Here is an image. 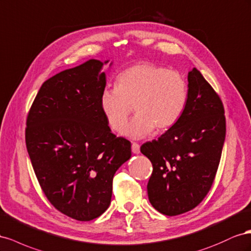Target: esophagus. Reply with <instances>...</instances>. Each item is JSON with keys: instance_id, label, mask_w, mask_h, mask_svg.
<instances>
[{"instance_id": "34e87169", "label": "esophagus", "mask_w": 251, "mask_h": 251, "mask_svg": "<svg viewBox=\"0 0 251 251\" xmlns=\"http://www.w3.org/2000/svg\"><path fill=\"white\" fill-rule=\"evenodd\" d=\"M131 150H132V152L135 153V154L140 153V145L138 144V143H132Z\"/></svg>"}]
</instances>
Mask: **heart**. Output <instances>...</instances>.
Here are the masks:
<instances>
[{"label":"heart","instance_id":"b5f03b06","mask_svg":"<svg viewBox=\"0 0 251 251\" xmlns=\"http://www.w3.org/2000/svg\"><path fill=\"white\" fill-rule=\"evenodd\" d=\"M188 99V85L178 71L149 62L126 68L118 75L116 88H106L100 97L102 111L113 130L123 129L131 106L137 116L123 130L131 139H142L166 130L180 119Z\"/></svg>","mask_w":251,"mask_h":251}]
</instances>
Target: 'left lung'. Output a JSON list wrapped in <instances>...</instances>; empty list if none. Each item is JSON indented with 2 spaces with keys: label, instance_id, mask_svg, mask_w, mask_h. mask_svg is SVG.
I'll use <instances>...</instances> for the list:
<instances>
[{
  "label": "left lung",
  "instance_id": "8db88e82",
  "mask_svg": "<svg viewBox=\"0 0 251 251\" xmlns=\"http://www.w3.org/2000/svg\"><path fill=\"white\" fill-rule=\"evenodd\" d=\"M226 134L220 97L197 68L188 73V99L176 123L141 152L152 164L149 202L165 216L187 212L210 190Z\"/></svg>",
  "mask_w": 251,
  "mask_h": 251
}]
</instances>
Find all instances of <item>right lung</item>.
Segmentation results:
<instances>
[{
	"label": "right lung",
	"mask_w": 251,
	"mask_h": 251,
	"mask_svg": "<svg viewBox=\"0 0 251 251\" xmlns=\"http://www.w3.org/2000/svg\"><path fill=\"white\" fill-rule=\"evenodd\" d=\"M108 62L91 59L48 78L27 117L26 147L41 188L77 221L108 208L113 176L131 156L130 142L111 132L100 105Z\"/></svg>",
	"instance_id": "add662e5"
}]
</instances>
